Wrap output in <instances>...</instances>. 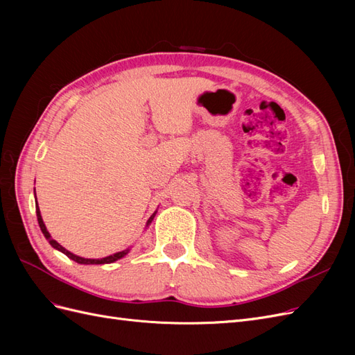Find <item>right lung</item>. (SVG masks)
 Masks as SVG:
<instances>
[{
	"label": "right lung",
	"instance_id": "1",
	"mask_svg": "<svg viewBox=\"0 0 355 355\" xmlns=\"http://www.w3.org/2000/svg\"><path fill=\"white\" fill-rule=\"evenodd\" d=\"M35 207H37V219H38V223H40V228H41V232L44 234L46 240L50 243V245L53 247V249H56V250L62 252L63 254H67V256L69 257V259H72L73 262L81 263V265H103V263H112V262H115V261H118V259H121V257H124L128 252H130V247H128V249H125V250H123V252H118V253H114V254H111V256H106V257H101V259H89V257H81V256L73 254V253H71L69 250H67L65 247L60 245L56 240H53V239H51V235H50V232L47 231L44 222H42L41 211H40L38 202H37V196H35ZM155 214H157V210L151 214V218L148 219V222H146V227H145V228H148L149 225H151V222H153V220H154V218H155Z\"/></svg>",
	"mask_w": 355,
	"mask_h": 355
}]
</instances>
